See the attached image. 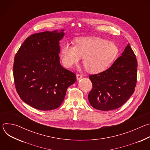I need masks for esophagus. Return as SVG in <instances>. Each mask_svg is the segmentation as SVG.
<instances>
[{"label": "esophagus", "mask_w": 150, "mask_h": 150, "mask_svg": "<svg viewBox=\"0 0 150 150\" xmlns=\"http://www.w3.org/2000/svg\"><path fill=\"white\" fill-rule=\"evenodd\" d=\"M82 75L81 74H77L76 75V79L77 80H79L80 79H81L82 78Z\"/></svg>", "instance_id": "1"}]
</instances>
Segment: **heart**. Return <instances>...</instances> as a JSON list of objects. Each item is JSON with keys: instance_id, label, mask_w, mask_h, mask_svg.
<instances>
[{"instance_id": "obj_1", "label": "heart", "mask_w": 150, "mask_h": 150, "mask_svg": "<svg viewBox=\"0 0 150 150\" xmlns=\"http://www.w3.org/2000/svg\"><path fill=\"white\" fill-rule=\"evenodd\" d=\"M119 50L113 42L97 37H81L75 40V46L69 43L61 49L62 63L67 68L79 63L90 73L98 74L108 68L115 60Z\"/></svg>"}]
</instances>
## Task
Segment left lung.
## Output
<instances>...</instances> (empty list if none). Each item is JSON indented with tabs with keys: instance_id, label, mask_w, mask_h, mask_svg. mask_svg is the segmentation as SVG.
Instances as JSON below:
<instances>
[{
	"instance_id": "obj_1",
	"label": "left lung",
	"mask_w": 150,
	"mask_h": 150,
	"mask_svg": "<svg viewBox=\"0 0 150 150\" xmlns=\"http://www.w3.org/2000/svg\"><path fill=\"white\" fill-rule=\"evenodd\" d=\"M137 60L128 44L122 55L105 71L89 76L93 88L88 98L96 109H116L133 94L137 84Z\"/></svg>"
}]
</instances>
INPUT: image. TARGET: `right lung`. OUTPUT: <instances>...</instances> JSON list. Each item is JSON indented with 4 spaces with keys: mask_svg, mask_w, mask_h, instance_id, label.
<instances>
[{
    "mask_svg": "<svg viewBox=\"0 0 150 150\" xmlns=\"http://www.w3.org/2000/svg\"><path fill=\"white\" fill-rule=\"evenodd\" d=\"M64 30L45 31L25 39L15 56L13 78L23 101L40 110L58 108L76 75L60 63L59 41Z\"/></svg>",
    "mask_w": 150,
    "mask_h": 150,
    "instance_id": "right-lung-1",
    "label": "right lung"
}]
</instances>
